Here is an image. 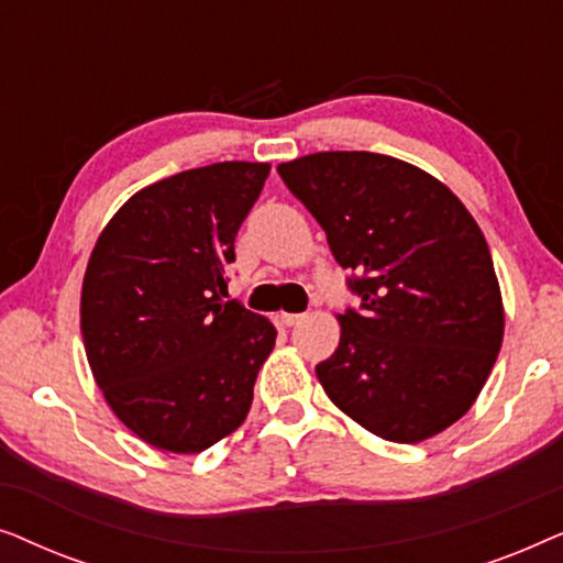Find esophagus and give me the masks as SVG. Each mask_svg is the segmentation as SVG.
I'll use <instances>...</instances> for the list:
<instances>
[{"label":"esophagus","mask_w":563,"mask_h":563,"mask_svg":"<svg viewBox=\"0 0 563 563\" xmlns=\"http://www.w3.org/2000/svg\"><path fill=\"white\" fill-rule=\"evenodd\" d=\"M305 320V312H284L282 314V322L287 328H291V325H297V322H302Z\"/></svg>","instance_id":"obj_1"}]
</instances>
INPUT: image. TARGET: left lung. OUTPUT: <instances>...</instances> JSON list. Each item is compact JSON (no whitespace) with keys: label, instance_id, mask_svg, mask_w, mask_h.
<instances>
[{"label":"left lung","instance_id":"1","mask_svg":"<svg viewBox=\"0 0 563 563\" xmlns=\"http://www.w3.org/2000/svg\"><path fill=\"white\" fill-rule=\"evenodd\" d=\"M279 176L320 228L361 299L318 379L341 410L391 443H420L474 405L505 312L489 245L453 191L405 161L312 153Z\"/></svg>","mask_w":563,"mask_h":563}]
</instances>
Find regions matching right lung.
Returning <instances> with one entry per match:
<instances>
[{"mask_svg":"<svg viewBox=\"0 0 563 563\" xmlns=\"http://www.w3.org/2000/svg\"><path fill=\"white\" fill-rule=\"evenodd\" d=\"M268 172L225 161L151 184L91 251L81 287L91 374L112 412L156 449H210L251 410L276 330L225 299V268Z\"/></svg>","mask_w":563,"mask_h":563,"instance_id":"obj_1","label":"right lung"}]
</instances>
